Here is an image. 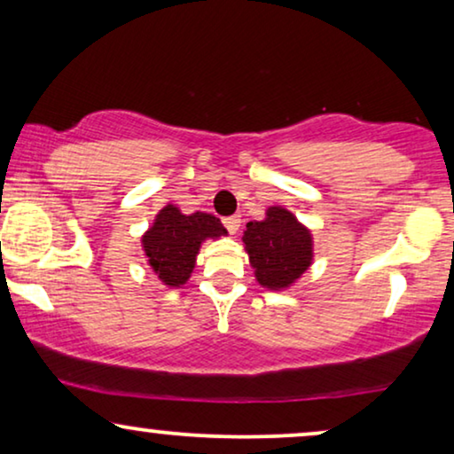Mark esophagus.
Here are the masks:
<instances>
[{"instance_id": "esophagus-1", "label": "esophagus", "mask_w": 454, "mask_h": 454, "mask_svg": "<svg viewBox=\"0 0 454 454\" xmlns=\"http://www.w3.org/2000/svg\"><path fill=\"white\" fill-rule=\"evenodd\" d=\"M223 223H225L227 231L231 233V235H235V233L239 231V225H241V219H239V216H227V219L223 221Z\"/></svg>"}]
</instances>
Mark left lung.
<instances>
[{
  "mask_svg": "<svg viewBox=\"0 0 454 454\" xmlns=\"http://www.w3.org/2000/svg\"><path fill=\"white\" fill-rule=\"evenodd\" d=\"M241 241L264 289H289L314 262L312 231L285 207H269L262 221L247 223Z\"/></svg>",
  "mask_w": 454,
  "mask_h": 454,
  "instance_id": "left-lung-1",
  "label": "left lung"
}]
</instances>
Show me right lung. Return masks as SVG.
Wrapping results in <instances>:
<instances>
[{"instance_id": "1", "label": "right lung", "mask_w": 454, "mask_h": 454, "mask_svg": "<svg viewBox=\"0 0 454 454\" xmlns=\"http://www.w3.org/2000/svg\"><path fill=\"white\" fill-rule=\"evenodd\" d=\"M227 229L215 215H184L176 204H165L153 225L142 233L140 244L146 264L165 287L176 289L190 281L196 258L207 239H219Z\"/></svg>"}]
</instances>
